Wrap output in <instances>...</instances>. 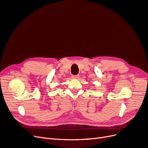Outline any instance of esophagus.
I'll list each match as a JSON object with an SVG mask.
<instances>
[{
  "label": "esophagus",
  "mask_w": 148,
  "mask_h": 148,
  "mask_svg": "<svg viewBox=\"0 0 148 148\" xmlns=\"http://www.w3.org/2000/svg\"><path fill=\"white\" fill-rule=\"evenodd\" d=\"M71 77L73 79H77L79 78V75H72L71 76Z\"/></svg>",
  "instance_id": "34e87169"
}]
</instances>
